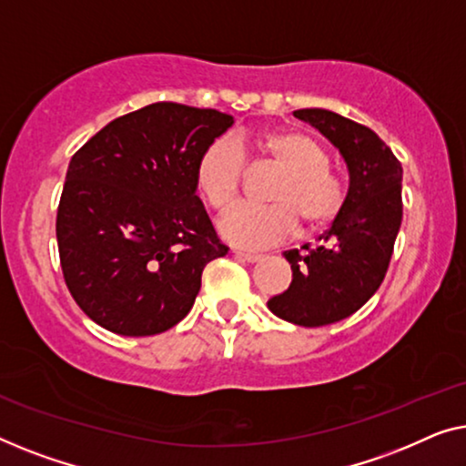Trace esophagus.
I'll return each instance as SVG.
<instances>
[{
    "label": "esophagus",
    "instance_id": "34e87169",
    "mask_svg": "<svg viewBox=\"0 0 466 466\" xmlns=\"http://www.w3.org/2000/svg\"><path fill=\"white\" fill-rule=\"evenodd\" d=\"M234 255H236V258H238V259H242V261H251V264H253V261H259V259H261V255H259V253H247V251H234Z\"/></svg>",
    "mask_w": 466,
    "mask_h": 466
}]
</instances>
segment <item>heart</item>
<instances>
[{"instance_id":"1","label":"heart","mask_w":466,"mask_h":466,"mask_svg":"<svg viewBox=\"0 0 466 466\" xmlns=\"http://www.w3.org/2000/svg\"><path fill=\"white\" fill-rule=\"evenodd\" d=\"M242 143H208L194 170L196 192L213 211L230 208L245 177ZM255 162L277 168L280 177L266 196L268 208L238 207L219 219V232L236 247L258 248L287 238L323 232L344 211V177L329 167L331 154L317 137L298 128L264 130L248 143Z\"/></svg>"}]
</instances>
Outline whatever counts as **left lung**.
<instances>
[{"mask_svg":"<svg viewBox=\"0 0 466 466\" xmlns=\"http://www.w3.org/2000/svg\"><path fill=\"white\" fill-rule=\"evenodd\" d=\"M293 116L319 128L339 149L350 183L344 211L317 245L283 253L293 280L289 289L268 299V308L293 325L323 327L350 317L382 285L403 218V168L363 124L317 107Z\"/></svg>","mask_w":466,"mask_h":466,"instance_id":"1","label":"left lung"}]
</instances>
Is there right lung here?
<instances>
[{"label": "right lung", "mask_w": 466, "mask_h": 466, "mask_svg": "<svg viewBox=\"0 0 466 466\" xmlns=\"http://www.w3.org/2000/svg\"><path fill=\"white\" fill-rule=\"evenodd\" d=\"M234 117L152 103L116 117L74 154L56 211L65 283L96 325L156 336L192 310L208 261L224 258L194 170Z\"/></svg>", "instance_id": "1"}]
</instances>
